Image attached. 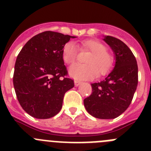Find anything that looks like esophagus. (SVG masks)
Here are the masks:
<instances>
[{"mask_svg":"<svg viewBox=\"0 0 151 151\" xmlns=\"http://www.w3.org/2000/svg\"><path fill=\"white\" fill-rule=\"evenodd\" d=\"M74 82L76 86H78V85H80L81 84H82V82H81V81H78V80H75Z\"/></svg>","mask_w":151,"mask_h":151,"instance_id":"1","label":"esophagus"}]
</instances>
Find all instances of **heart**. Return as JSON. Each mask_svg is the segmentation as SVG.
I'll return each instance as SVG.
<instances>
[{"label":"heart","instance_id":"obj_1","mask_svg":"<svg viewBox=\"0 0 151 151\" xmlns=\"http://www.w3.org/2000/svg\"><path fill=\"white\" fill-rule=\"evenodd\" d=\"M82 47L90 50L85 60L86 64L75 63L69 68V74L76 79H88L98 76H104L110 71L113 65L112 56L106 51V47L96 40H85L81 43ZM76 45L69 41L64 45L62 58L66 64L74 63L77 57Z\"/></svg>","mask_w":151,"mask_h":151}]
</instances>
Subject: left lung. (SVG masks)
Returning <instances> with one entry per match:
<instances>
[{
  "instance_id": "8db88e82",
  "label": "left lung",
  "mask_w": 151,
  "mask_h": 151,
  "mask_svg": "<svg viewBox=\"0 0 151 151\" xmlns=\"http://www.w3.org/2000/svg\"><path fill=\"white\" fill-rule=\"evenodd\" d=\"M104 41L115 54L113 69L100 82L91 84L92 93L84 100L89 114L101 119H115L127 110L138 86V64L121 40L105 36Z\"/></svg>"
}]
</instances>
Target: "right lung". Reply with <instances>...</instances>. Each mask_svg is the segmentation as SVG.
I'll use <instances>...</instances> for the list:
<instances>
[{
  "instance_id": "obj_1",
  "label": "right lung",
  "mask_w": 151,
  "mask_h": 151,
  "mask_svg": "<svg viewBox=\"0 0 151 151\" xmlns=\"http://www.w3.org/2000/svg\"><path fill=\"white\" fill-rule=\"evenodd\" d=\"M75 36L46 31L32 37L18 54L13 73V86L19 104L37 119L57 115L64 94L74 87L66 78L62 58L64 45Z\"/></svg>"
}]
</instances>
